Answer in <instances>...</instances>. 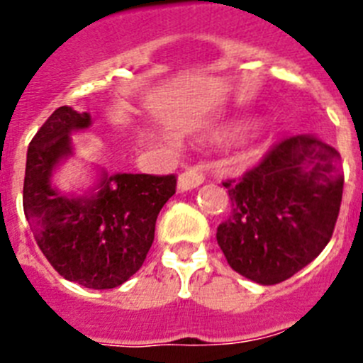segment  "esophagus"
<instances>
[{
	"label": "esophagus",
	"instance_id": "1",
	"mask_svg": "<svg viewBox=\"0 0 363 363\" xmlns=\"http://www.w3.org/2000/svg\"><path fill=\"white\" fill-rule=\"evenodd\" d=\"M204 182V175L199 170H186L184 174L179 175L177 179V188L179 191H188V189H195Z\"/></svg>",
	"mask_w": 363,
	"mask_h": 363
}]
</instances>
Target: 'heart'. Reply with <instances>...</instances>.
I'll use <instances>...</instances> for the list:
<instances>
[{
	"label": "heart",
	"mask_w": 363,
	"mask_h": 363,
	"mask_svg": "<svg viewBox=\"0 0 363 363\" xmlns=\"http://www.w3.org/2000/svg\"><path fill=\"white\" fill-rule=\"evenodd\" d=\"M249 130H250V125H242V127H238V128H235L233 132H229L228 135H231V138H238V135H243L245 132H249Z\"/></svg>",
	"instance_id": "1"
}]
</instances>
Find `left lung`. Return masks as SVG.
Instances as JSON below:
<instances>
[{"instance_id":"1","label":"left lung","mask_w":363,"mask_h":363,"mask_svg":"<svg viewBox=\"0 0 363 363\" xmlns=\"http://www.w3.org/2000/svg\"><path fill=\"white\" fill-rule=\"evenodd\" d=\"M223 186L231 199V215L216 229L223 256L247 279L276 284L313 262L333 235L340 154L315 135H294Z\"/></svg>"}]
</instances>
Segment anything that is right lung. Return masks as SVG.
Listing matches in <instances>:
<instances>
[{"label": "right lung", "instance_id": "right-lung-1", "mask_svg": "<svg viewBox=\"0 0 363 363\" xmlns=\"http://www.w3.org/2000/svg\"><path fill=\"white\" fill-rule=\"evenodd\" d=\"M91 125L89 113L67 105L44 121L26 154L23 209L37 245L64 279L105 290L141 269L177 179L100 170L82 195L60 191L53 174L73 157L71 135Z\"/></svg>", "mask_w": 363, "mask_h": 363}]
</instances>
